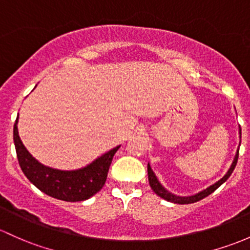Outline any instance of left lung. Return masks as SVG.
<instances>
[{
	"label": "left lung",
	"instance_id": "8db88e82",
	"mask_svg": "<svg viewBox=\"0 0 250 250\" xmlns=\"http://www.w3.org/2000/svg\"><path fill=\"white\" fill-rule=\"evenodd\" d=\"M237 160H238V151H237V154H236L235 160H233V162H232L231 167H230V169H229V171H228V173L225 174V175L223 176V178L219 180L218 182H216L214 185H212V186L208 187V188L204 189L203 192L198 193V194H195V195H192V197H176V195L171 194V193H169L168 190H166L162 186H161V184L158 182V180L156 179L154 171L151 170V168H150L149 165H147V178H149L150 186H151V188L154 189V192L156 193L158 197H161V198H163V199L171 201V203H175V204H192V203H195V201H199L201 199H204V198H206L208 195H210L211 193H213L214 190L221 186L223 182L227 181V180L229 179V176L232 174L236 165H237Z\"/></svg>",
	"mask_w": 250,
	"mask_h": 250
}]
</instances>
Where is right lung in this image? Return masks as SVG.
I'll list each match as a JSON object with an SVG mask.
<instances>
[{
  "mask_svg": "<svg viewBox=\"0 0 250 250\" xmlns=\"http://www.w3.org/2000/svg\"><path fill=\"white\" fill-rule=\"evenodd\" d=\"M18 118L13 137L19 165L23 174L37 188L45 194L64 201H82L89 199L104 187L109 166L119 146L109 150L87 167L79 170H58L42 166L29 154L18 133Z\"/></svg>",
  "mask_w": 250,
  "mask_h": 250,
  "instance_id": "obj_1",
  "label": "right lung"
}]
</instances>
